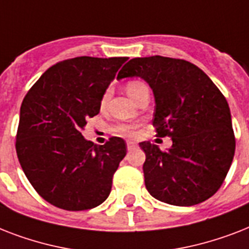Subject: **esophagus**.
<instances>
[{
  "mask_svg": "<svg viewBox=\"0 0 249 249\" xmlns=\"http://www.w3.org/2000/svg\"><path fill=\"white\" fill-rule=\"evenodd\" d=\"M126 147H128V150H133V148L137 147V143L136 142H133V141H128V142H126Z\"/></svg>",
  "mask_w": 249,
  "mask_h": 249,
  "instance_id": "1",
  "label": "esophagus"
}]
</instances>
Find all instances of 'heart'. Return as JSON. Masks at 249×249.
Returning a JSON list of instances; mask_svg holds the SVG:
<instances>
[{"mask_svg": "<svg viewBox=\"0 0 249 249\" xmlns=\"http://www.w3.org/2000/svg\"><path fill=\"white\" fill-rule=\"evenodd\" d=\"M144 84L141 83V81H137V80H132V81H129L125 86V89L128 91V94L130 97L134 99L137 97V94L140 93L141 89H143ZM107 98H108V91L103 95L102 98V103H106L107 101ZM137 129H138V125L133 124V123H121V124L116 125L115 126V132L120 133V134H124V136H134L137 133Z\"/></svg>", "mask_w": 249, "mask_h": 249, "instance_id": "b5f03b06", "label": "heart"}]
</instances>
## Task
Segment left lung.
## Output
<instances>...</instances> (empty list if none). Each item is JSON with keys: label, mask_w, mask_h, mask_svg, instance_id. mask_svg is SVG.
<instances>
[{"label": "left lung", "mask_w": 249, "mask_h": 249, "mask_svg": "<svg viewBox=\"0 0 249 249\" xmlns=\"http://www.w3.org/2000/svg\"><path fill=\"white\" fill-rule=\"evenodd\" d=\"M141 77L155 97L156 136L172 147L141 142L146 154L144 185L152 196L178 207L199 204L224 183L235 152L228 101L195 64L166 56L134 58L117 79Z\"/></svg>", "instance_id": "left-lung-1"}]
</instances>
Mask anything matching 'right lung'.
Listing matches in <instances>:
<instances>
[{"mask_svg":"<svg viewBox=\"0 0 249 249\" xmlns=\"http://www.w3.org/2000/svg\"><path fill=\"white\" fill-rule=\"evenodd\" d=\"M128 60L77 56L54 64L23 99L17 155L42 199L66 211H85L108 197L112 177L126 155L120 137L98 146L81 132L99 113L102 98Z\"/></svg>","mask_w":249,"mask_h":249,"instance_id":"1","label":"right lung"}]
</instances>
